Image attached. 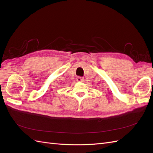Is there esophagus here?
Wrapping results in <instances>:
<instances>
[{
    "instance_id": "1",
    "label": "esophagus",
    "mask_w": 153,
    "mask_h": 153,
    "mask_svg": "<svg viewBox=\"0 0 153 153\" xmlns=\"http://www.w3.org/2000/svg\"><path fill=\"white\" fill-rule=\"evenodd\" d=\"M83 80H84V78L82 76H77V78H76L77 82H82Z\"/></svg>"
}]
</instances>
